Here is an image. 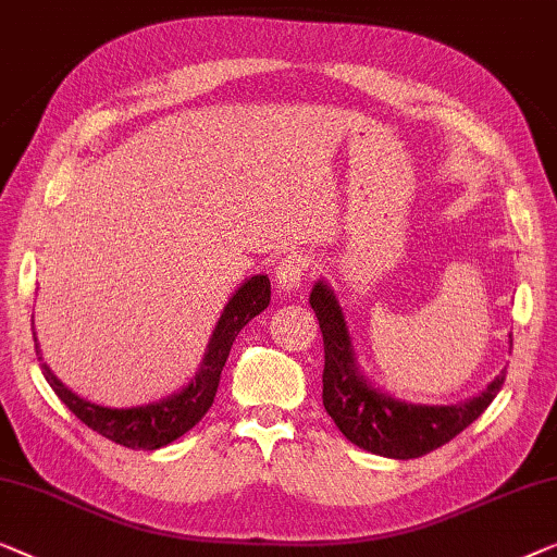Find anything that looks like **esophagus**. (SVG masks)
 Listing matches in <instances>:
<instances>
[{
    "mask_svg": "<svg viewBox=\"0 0 557 557\" xmlns=\"http://www.w3.org/2000/svg\"><path fill=\"white\" fill-rule=\"evenodd\" d=\"M308 268H310V260L300 252H289L282 257L275 268V282L280 293L287 295V293H295V289H300L305 275H308Z\"/></svg>",
    "mask_w": 557,
    "mask_h": 557,
    "instance_id": "esophagus-1",
    "label": "esophagus"
}]
</instances>
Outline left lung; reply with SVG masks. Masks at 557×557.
<instances>
[{
  "instance_id": "1",
  "label": "left lung",
  "mask_w": 557,
  "mask_h": 557,
  "mask_svg": "<svg viewBox=\"0 0 557 557\" xmlns=\"http://www.w3.org/2000/svg\"><path fill=\"white\" fill-rule=\"evenodd\" d=\"M310 308L323 331V406L335 426L360 449L391 459H417L451 442L482 417L505 383V371L482 394L454 406L406 404L383 394L360 373L346 318L327 282L318 280Z\"/></svg>"
}]
</instances>
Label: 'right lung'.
<instances>
[{"instance_id":"1","label":"right lung","mask_w":557,"mask_h":557,"mask_svg":"<svg viewBox=\"0 0 557 557\" xmlns=\"http://www.w3.org/2000/svg\"><path fill=\"white\" fill-rule=\"evenodd\" d=\"M270 305V280L268 275H255L230 297L224 305L222 318L216 320L214 333H211L207 354L199 366V371L184 386L178 394H171L163 401L148 404V406H133V409H108V406L92 404L88 398H81L73 394L58 375L50 371V366L42 363V373L47 383H50L60 401L83 421L85 426L98 432L100 436L111 438V442L128 446V449H161L174 442V438L184 436L191 426H197L209 406L214 404L219 379H222V368L230 358L232 343L237 338L242 327L249 320L260 315V312ZM35 350L42 360L40 343L35 338Z\"/></svg>"}]
</instances>
